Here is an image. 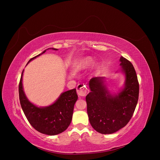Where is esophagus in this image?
<instances>
[{
	"label": "esophagus",
	"mask_w": 160,
	"mask_h": 160,
	"mask_svg": "<svg viewBox=\"0 0 160 160\" xmlns=\"http://www.w3.org/2000/svg\"><path fill=\"white\" fill-rule=\"evenodd\" d=\"M77 93L79 96L85 97L87 93V88L83 83H80V84H78L77 88Z\"/></svg>",
	"instance_id": "34e87169"
}]
</instances>
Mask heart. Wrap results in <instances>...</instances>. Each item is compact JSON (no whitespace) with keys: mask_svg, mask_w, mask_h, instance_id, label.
<instances>
[{"mask_svg":"<svg viewBox=\"0 0 160 160\" xmlns=\"http://www.w3.org/2000/svg\"><path fill=\"white\" fill-rule=\"evenodd\" d=\"M92 63H93V59L91 58H89V57L85 58L84 59H83L82 62H80V68L85 69V68H87V67H88L89 66H90L92 64Z\"/></svg>","mask_w":160,"mask_h":160,"instance_id":"obj_1","label":"heart"}]
</instances>
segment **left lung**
Segmentation results:
<instances>
[{
	"instance_id": "1",
	"label": "left lung",
	"mask_w": 160,
	"mask_h": 160,
	"mask_svg": "<svg viewBox=\"0 0 160 160\" xmlns=\"http://www.w3.org/2000/svg\"><path fill=\"white\" fill-rule=\"evenodd\" d=\"M120 62L126 79L124 88L117 95L108 91L104 77H94L89 82L91 91L86 97L89 120L92 127L102 134L113 133L125 127L138 101L139 86L135 69L122 56Z\"/></svg>"
}]
</instances>
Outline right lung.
I'll return each instance as SVG.
<instances>
[{"mask_svg": "<svg viewBox=\"0 0 160 160\" xmlns=\"http://www.w3.org/2000/svg\"><path fill=\"white\" fill-rule=\"evenodd\" d=\"M45 52L46 50L31 58L28 63ZM22 74L23 71L19 85V100L22 111L32 127L40 133L48 136L57 135L65 131L71 122L74 106L78 99L76 89L63 92L51 105L43 108L38 107L29 101L24 93L22 83Z\"/></svg>", "mask_w": 160, "mask_h": 160, "instance_id": "add662e5", "label": "right lung"}]
</instances>
